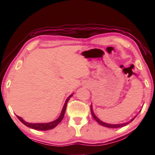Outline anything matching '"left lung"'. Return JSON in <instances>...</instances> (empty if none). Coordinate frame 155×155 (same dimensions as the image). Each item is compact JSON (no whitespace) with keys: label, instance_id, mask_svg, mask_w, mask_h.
Wrapping results in <instances>:
<instances>
[{"label":"left lung","instance_id":"left-lung-1","mask_svg":"<svg viewBox=\"0 0 155 155\" xmlns=\"http://www.w3.org/2000/svg\"><path fill=\"white\" fill-rule=\"evenodd\" d=\"M90 107H91V115H92V116H93V117L94 118V120H95L97 122H98L99 124H101V126H103V127H107V128H120V127H124V126L127 125L128 124H129L130 122H132L133 120L135 118L136 116H137V115H136L134 117H133V118L131 119V120H130V121H128V122H127L121 123V124H108V123L104 122H103V121H101V120H100V119H98V117H97L96 116V115L94 114V111H93L92 106L91 105V106H90Z\"/></svg>","mask_w":155,"mask_h":155}]
</instances>
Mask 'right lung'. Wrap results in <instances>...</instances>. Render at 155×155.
I'll use <instances>...</instances> for the list:
<instances>
[{
    "instance_id": "obj_1",
    "label": "right lung",
    "mask_w": 155,
    "mask_h": 155,
    "mask_svg": "<svg viewBox=\"0 0 155 155\" xmlns=\"http://www.w3.org/2000/svg\"><path fill=\"white\" fill-rule=\"evenodd\" d=\"M72 95L73 94H71V95L68 96V98L66 99V101H65V103L64 104V107H63L62 111L61 112V114L59 115V117L57 120H54V121H52L51 122H47V123H30V122H27L25 121V120L20 116H18V115H16V116L22 124H24L25 126H27V127L33 128V129L39 130H48L52 129L53 128L57 127V126L61 122L63 118H64L68 102L69 101L70 98H71Z\"/></svg>"
}]
</instances>
